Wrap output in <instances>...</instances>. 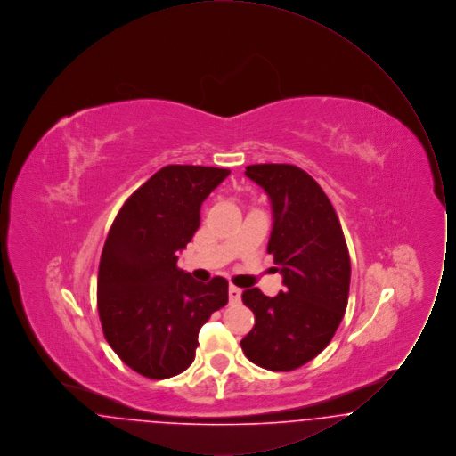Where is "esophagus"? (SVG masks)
<instances>
[{
	"label": "esophagus",
	"mask_w": 456,
	"mask_h": 456,
	"mask_svg": "<svg viewBox=\"0 0 456 456\" xmlns=\"http://www.w3.org/2000/svg\"><path fill=\"white\" fill-rule=\"evenodd\" d=\"M229 301L231 304H238L240 301V289L236 285H229Z\"/></svg>",
	"instance_id": "1"
}]
</instances>
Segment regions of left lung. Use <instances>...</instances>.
Wrapping results in <instances>:
<instances>
[{
    "label": "left lung",
    "instance_id": "1",
    "mask_svg": "<svg viewBox=\"0 0 456 456\" xmlns=\"http://www.w3.org/2000/svg\"><path fill=\"white\" fill-rule=\"evenodd\" d=\"M246 175L268 193L273 229L268 255L281 265L285 290L242 292L255 326L244 355L268 370L301 368L331 342L348 303L350 256L338 216L322 186L292 164H255Z\"/></svg>",
    "mask_w": 456,
    "mask_h": 456
}]
</instances>
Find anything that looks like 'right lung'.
Instances as JSON below:
<instances>
[{"mask_svg": "<svg viewBox=\"0 0 456 456\" xmlns=\"http://www.w3.org/2000/svg\"><path fill=\"white\" fill-rule=\"evenodd\" d=\"M229 169L166 166L123 203L99 263L104 337L134 372L166 379L195 361L198 331L229 301V283L196 282L177 266L195 236L200 207Z\"/></svg>", "mask_w": 456, "mask_h": 456, "instance_id": "add662e5", "label": "right lung"}]
</instances>
